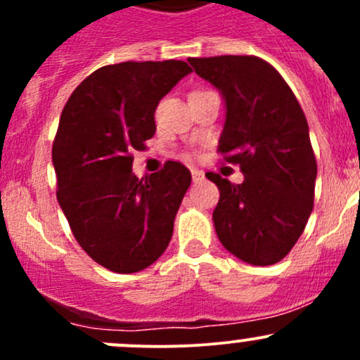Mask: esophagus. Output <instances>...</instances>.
<instances>
[{"label": "esophagus", "instance_id": "esophagus-1", "mask_svg": "<svg viewBox=\"0 0 360 360\" xmlns=\"http://www.w3.org/2000/svg\"><path fill=\"white\" fill-rule=\"evenodd\" d=\"M191 179H193V183H200L205 179V174L200 169H191Z\"/></svg>", "mask_w": 360, "mask_h": 360}]
</instances>
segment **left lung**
<instances>
[{
    "mask_svg": "<svg viewBox=\"0 0 360 360\" xmlns=\"http://www.w3.org/2000/svg\"><path fill=\"white\" fill-rule=\"evenodd\" d=\"M188 63L219 90L226 110L219 151L244 174L240 184L205 174L219 190L212 212L217 238L254 266L278 263L314 209L317 162L304 112L277 69L259 57H190Z\"/></svg>",
    "mask_w": 360,
    "mask_h": 360,
    "instance_id": "obj_1",
    "label": "left lung"
}]
</instances>
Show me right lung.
<instances>
[{"label": "right lung", "instance_id": "obj_1", "mask_svg": "<svg viewBox=\"0 0 360 360\" xmlns=\"http://www.w3.org/2000/svg\"><path fill=\"white\" fill-rule=\"evenodd\" d=\"M191 71L184 60L104 66L76 86L60 115L57 200L82 249L115 274L148 268L172 238L190 170L167 162L137 179L130 153L155 136L160 99Z\"/></svg>", "mask_w": 360, "mask_h": 360}]
</instances>
